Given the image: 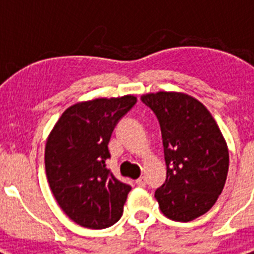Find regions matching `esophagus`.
<instances>
[{
  "label": "esophagus",
  "instance_id": "esophagus-1",
  "mask_svg": "<svg viewBox=\"0 0 254 254\" xmlns=\"http://www.w3.org/2000/svg\"><path fill=\"white\" fill-rule=\"evenodd\" d=\"M134 182H136V185L140 186V187H145V186H146V181H145V178H143V177H140V178L136 179Z\"/></svg>",
  "mask_w": 254,
  "mask_h": 254
}]
</instances>
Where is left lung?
<instances>
[{
	"label": "left lung",
	"mask_w": 254,
	"mask_h": 254,
	"mask_svg": "<svg viewBox=\"0 0 254 254\" xmlns=\"http://www.w3.org/2000/svg\"><path fill=\"white\" fill-rule=\"evenodd\" d=\"M152 109L163 136L165 183L155 192L168 219L187 223L206 214L219 198L229 169L228 143L207 108L179 91L141 96Z\"/></svg>",
	"instance_id": "left-lung-1"
}]
</instances>
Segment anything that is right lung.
Returning <instances> with one entry per match:
<instances>
[{"mask_svg": "<svg viewBox=\"0 0 254 254\" xmlns=\"http://www.w3.org/2000/svg\"><path fill=\"white\" fill-rule=\"evenodd\" d=\"M136 102L134 95L78 102L49 132L44 151L49 187L64 214L80 226L105 229L122 216L131 186L118 181L105 161L117 122Z\"/></svg>", "mask_w": 254, "mask_h": 254, "instance_id": "1", "label": "right lung"}]
</instances>
